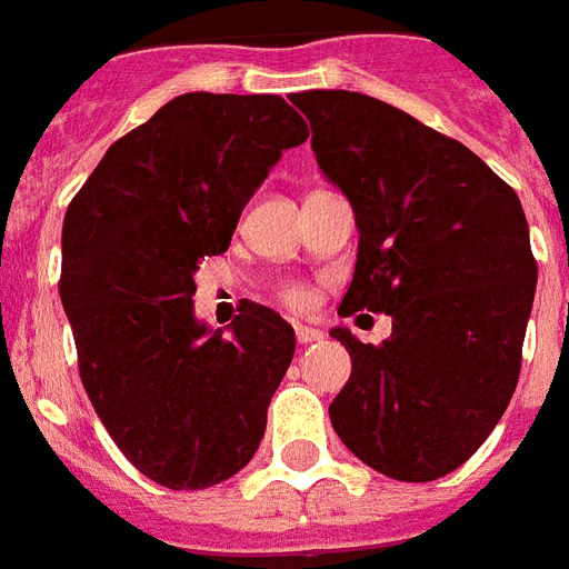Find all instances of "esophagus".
<instances>
[{"label": "esophagus", "mask_w": 569, "mask_h": 569, "mask_svg": "<svg viewBox=\"0 0 569 569\" xmlns=\"http://www.w3.org/2000/svg\"><path fill=\"white\" fill-rule=\"evenodd\" d=\"M297 340L302 343V347H308V343H317V340H322V331L311 329V326H302V322H297Z\"/></svg>", "instance_id": "obj_1"}]
</instances>
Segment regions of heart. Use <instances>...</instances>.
<instances>
[{
	"mask_svg": "<svg viewBox=\"0 0 569 569\" xmlns=\"http://www.w3.org/2000/svg\"><path fill=\"white\" fill-rule=\"evenodd\" d=\"M279 297L281 302L288 308H293V311H302V308L311 306V290H308L306 284H284Z\"/></svg>",
	"mask_w": 569,
	"mask_h": 569,
	"instance_id": "1",
	"label": "heart"
}]
</instances>
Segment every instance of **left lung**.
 I'll return each instance as SVG.
<instances>
[{
  "instance_id": "1",
  "label": "left lung",
  "mask_w": 569,
  "mask_h": 569,
  "mask_svg": "<svg viewBox=\"0 0 569 569\" xmlns=\"http://www.w3.org/2000/svg\"><path fill=\"white\" fill-rule=\"evenodd\" d=\"M290 102L361 234L338 313L393 317L379 347L331 329L352 358L331 426L390 479H440L488 440L520 379L538 284L520 199L465 143L381 99L306 90Z\"/></svg>"
}]
</instances>
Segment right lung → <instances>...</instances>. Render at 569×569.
<instances>
[{
    "instance_id": "obj_1",
    "label": "right lung",
    "mask_w": 569,
    "mask_h": 569,
    "mask_svg": "<svg viewBox=\"0 0 569 569\" xmlns=\"http://www.w3.org/2000/svg\"><path fill=\"white\" fill-rule=\"evenodd\" d=\"M281 97L184 93L108 147L61 231V302L99 420L143 476L202 490L252 461L297 335L247 302L231 335L193 317L272 163L306 143Z\"/></svg>"
}]
</instances>
